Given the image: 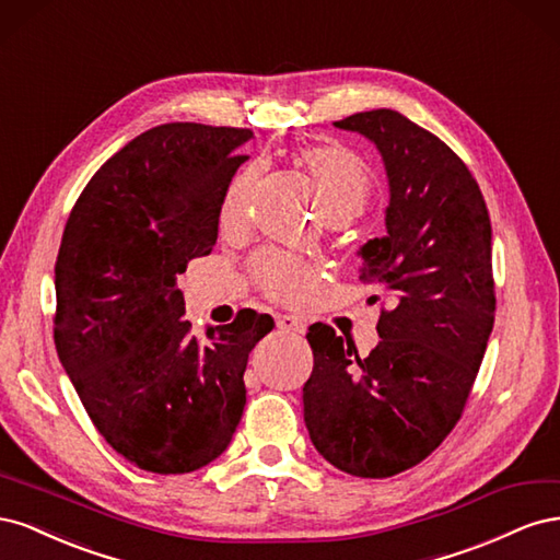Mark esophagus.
Instances as JSON below:
<instances>
[{
    "mask_svg": "<svg viewBox=\"0 0 560 560\" xmlns=\"http://www.w3.org/2000/svg\"><path fill=\"white\" fill-rule=\"evenodd\" d=\"M276 322H278V329H282V331H294V334L306 331V325H303V322L294 315H278Z\"/></svg>",
    "mask_w": 560,
    "mask_h": 560,
    "instance_id": "1",
    "label": "esophagus"
}]
</instances>
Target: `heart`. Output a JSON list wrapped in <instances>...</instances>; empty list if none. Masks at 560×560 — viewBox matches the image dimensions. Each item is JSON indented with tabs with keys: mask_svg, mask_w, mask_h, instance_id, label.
<instances>
[{
	"mask_svg": "<svg viewBox=\"0 0 560 560\" xmlns=\"http://www.w3.org/2000/svg\"><path fill=\"white\" fill-rule=\"evenodd\" d=\"M303 163H306L317 186L322 208L327 214L354 217L364 208L374 179H371L366 163L358 154L338 144H319L303 151ZM252 177L254 173L249 171L235 179L226 198V212L241 208ZM254 273L270 296L284 303L308 299L317 284V270L311 264L273 249L259 254L254 261Z\"/></svg>",
	"mask_w": 560,
	"mask_h": 560,
	"instance_id": "obj_1",
	"label": "heart"
}]
</instances>
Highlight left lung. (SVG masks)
Wrapping results in <instances>:
<instances>
[{"label": "left lung", "mask_w": 560, "mask_h": 560, "mask_svg": "<svg viewBox=\"0 0 560 560\" xmlns=\"http://www.w3.org/2000/svg\"><path fill=\"white\" fill-rule=\"evenodd\" d=\"M336 128L374 142L389 202L383 238L360 247V280L395 299L366 358L327 325L306 334L303 420L336 469L385 479L418 465L460 420L495 322L490 217L477 179L436 135L393 109Z\"/></svg>", "instance_id": "8db88e82"}]
</instances>
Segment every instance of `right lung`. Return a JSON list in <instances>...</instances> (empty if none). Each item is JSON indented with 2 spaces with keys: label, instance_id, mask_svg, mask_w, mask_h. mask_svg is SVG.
<instances>
[{
  "label": "right lung",
  "instance_id": "right-lung-1",
  "mask_svg": "<svg viewBox=\"0 0 560 560\" xmlns=\"http://www.w3.org/2000/svg\"><path fill=\"white\" fill-rule=\"evenodd\" d=\"M247 128L163 124L100 167L67 219L54 338L105 442L154 474L210 465L245 409L252 348L276 327L241 311L191 334L177 276L208 257Z\"/></svg>",
  "mask_w": 560,
  "mask_h": 560
}]
</instances>
